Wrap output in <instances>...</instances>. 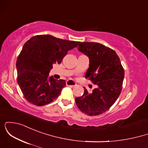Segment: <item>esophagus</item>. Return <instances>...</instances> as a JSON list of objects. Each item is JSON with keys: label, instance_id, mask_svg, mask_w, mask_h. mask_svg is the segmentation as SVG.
Instances as JSON below:
<instances>
[{"label": "esophagus", "instance_id": "obj_1", "mask_svg": "<svg viewBox=\"0 0 148 148\" xmlns=\"http://www.w3.org/2000/svg\"><path fill=\"white\" fill-rule=\"evenodd\" d=\"M67 86H76V83L74 81H72V80H69V81H67Z\"/></svg>", "mask_w": 148, "mask_h": 148}]
</instances>
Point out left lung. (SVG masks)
<instances>
[{
  "instance_id": "obj_1",
  "label": "left lung",
  "mask_w": 148,
  "mask_h": 148,
  "mask_svg": "<svg viewBox=\"0 0 148 148\" xmlns=\"http://www.w3.org/2000/svg\"><path fill=\"white\" fill-rule=\"evenodd\" d=\"M78 50L89 58V68L86 78L97 85V88L75 99L83 113L98 115L108 111L121 92L125 71L118 56L113 49L96 42H80Z\"/></svg>"
}]
</instances>
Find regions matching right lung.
<instances>
[{"mask_svg":"<svg viewBox=\"0 0 148 148\" xmlns=\"http://www.w3.org/2000/svg\"><path fill=\"white\" fill-rule=\"evenodd\" d=\"M79 43L50 35H36L25 42L16 66L18 84L30 103L44 106L60 95L65 81L56 80L49 74L53 64H60L67 51Z\"/></svg>","mask_w":148,"mask_h":148,"instance_id":"1","label":"right lung"}]
</instances>
